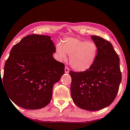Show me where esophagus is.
<instances>
[{
    "instance_id": "1",
    "label": "esophagus",
    "mask_w": 130,
    "mask_h": 130,
    "mask_svg": "<svg viewBox=\"0 0 130 130\" xmlns=\"http://www.w3.org/2000/svg\"><path fill=\"white\" fill-rule=\"evenodd\" d=\"M65 72L66 73H68L69 72V69L67 67H65Z\"/></svg>"
}]
</instances>
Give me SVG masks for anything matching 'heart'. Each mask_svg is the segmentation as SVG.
<instances>
[{"label": "heart", "instance_id": "heart-1", "mask_svg": "<svg viewBox=\"0 0 130 130\" xmlns=\"http://www.w3.org/2000/svg\"><path fill=\"white\" fill-rule=\"evenodd\" d=\"M58 59L63 61L69 55V63L76 71L85 72L94 63L97 57L98 47L91 41L72 38L63 39L62 45L58 44L55 48Z\"/></svg>", "mask_w": 130, "mask_h": 130}]
</instances>
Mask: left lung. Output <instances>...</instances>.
I'll list each match as a JSON object with an SVG mask.
<instances>
[{
    "mask_svg": "<svg viewBox=\"0 0 130 130\" xmlns=\"http://www.w3.org/2000/svg\"><path fill=\"white\" fill-rule=\"evenodd\" d=\"M98 47L93 65L85 72H69L71 96L79 108L95 111L109 106L116 98L121 81L120 59L111 43L91 36Z\"/></svg>",
    "mask_w": 130,
    "mask_h": 130,
    "instance_id": "left-lung-1",
    "label": "left lung"
}]
</instances>
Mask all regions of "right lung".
Segmentation results:
<instances>
[{
    "label": "right lung",
    "mask_w": 130,
    "mask_h": 130,
    "mask_svg": "<svg viewBox=\"0 0 130 130\" xmlns=\"http://www.w3.org/2000/svg\"><path fill=\"white\" fill-rule=\"evenodd\" d=\"M51 38L28 35L10 51L3 83L10 100L21 108L39 109L48 105L53 86L64 74V64L53 57L55 47Z\"/></svg>",
    "instance_id": "1"
}]
</instances>
